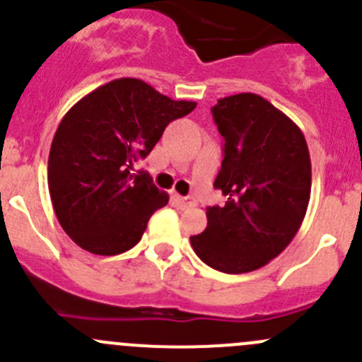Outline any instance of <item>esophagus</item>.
Returning a JSON list of instances; mask_svg holds the SVG:
<instances>
[{
	"instance_id": "1",
	"label": "esophagus",
	"mask_w": 362,
	"mask_h": 362,
	"mask_svg": "<svg viewBox=\"0 0 362 362\" xmlns=\"http://www.w3.org/2000/svg\"><path fill=\"white\" fill-rule=\"evenodd\" d=\"M173 199H175V203H177L180 208H189V206H192V204H196L194 198H191V196L173 194Z\"/></svg>"
}]
</instances>
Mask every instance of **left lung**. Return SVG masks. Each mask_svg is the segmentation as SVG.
<instances>
[{
	"mask_svg": "<svg viewBox=\"0 0 362 362\" xmlns=\"http://www.w3.org/2000/svg\"><path fill=\"white\" fill-rule=\"evenodd\" d=\"M224 138L215 189L224 206H208L206 229L191 236L198 257L222 273L268 264L296 236L312 189V163L301 129L259 94L222 98L211 108Z\"/></svg>",
	"mask_w": 362,
	"mask_h": 362,
	"instance_id": "left-lung-1",
	"label": "left lung"
}]
</instances>
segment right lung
Returning a JSON list of instances; mask_svg holds the SVG:
<instances>
[{"mask_svg":"<svg viewBox=\"0 0 362 362\" xmlns=\"http://www.w3.org/2000/svg\"><path fill=\"white\" fill-rule=\"evenodd\" d=\"M196 108L138 78H117L76 101L49 154V191L61 228L83 250L133 249L170 196L133 164L145 159L171 120Z\"/></svg>","mask_w":362,"mask_h":362,"instance_id":"obj_1","label":"right lung"}]
</instances>
